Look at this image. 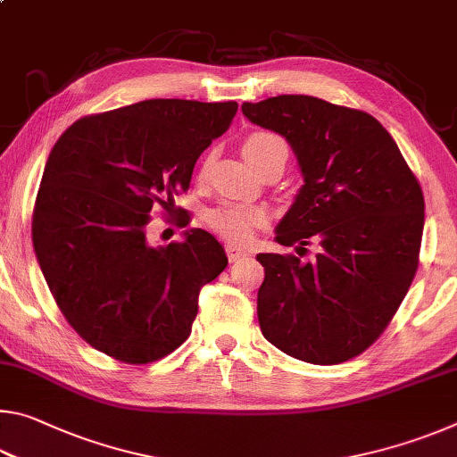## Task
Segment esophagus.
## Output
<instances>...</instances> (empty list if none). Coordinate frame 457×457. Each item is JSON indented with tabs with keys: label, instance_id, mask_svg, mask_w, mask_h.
Masks as SVG:
<instances>
[{
	"label": "esophagus",
	"instance_id": "esophagus-1",
	"mask_svg": "<svg viewBox=\"0 0 457 457\" xmlns=\"http://www.w3.org/2000/svg\"><path fill=\"white\" fill-rule=\"evenodd\" d=\"M226 253H228V260L229 262H237V260H242L247 252L244 250L242 245H237L234 242H228L226 244Z\"/></svg>",
	"mask_w": 457,
	"mask_h": 457
}]
</instances>
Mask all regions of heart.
Returning <instances> with one entry per match:
<instances>
[{
	"label": "heart",
	"instance_id": "1",
	"mask_svg": "<svg viewBox=\"0 0 457 457\" xmlns=\"http://www.w3.org/2000/svg\"><path fill=\"white\" fill-rule=\"evenodd\" d=\"M242 151L247 163L253 167H258L262 161L274 153L288 154L284 138L274 133H252L244 141ZM207 169H210V157L204 161L199 173L205 175ZM205 221L215 234L228 239H236V242H247L253 236V231L266 221V212L256 205L239 204V201H226V204L207 212Z\"/></svg>",
	"mask_w": 457,
	"mask_h": 457
}]
</instances>
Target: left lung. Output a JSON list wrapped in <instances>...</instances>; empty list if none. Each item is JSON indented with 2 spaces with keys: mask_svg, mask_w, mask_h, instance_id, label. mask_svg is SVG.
<instances>
[{
  "mask_svg": "<svg viewBox=\"0 0 457 457\" xmlns=\"http://www.w3.org/2000/svg\"><path fill=\"white\" fill-rule=\"evenodd\" d=\"M247 120L282 135L304 185L276 228L316 260L258 253L262 335L312 365L357 357L385 330L417 272L423 193L375 117L306 95L244 103Z\"/></svg>",
  "mask_w": 457,
  "mask_h": 457,
  "instance_id": "left-lung-1",
  "label": "left lung"
}]
</instances>
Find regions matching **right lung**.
<instances>
[{
  "instance_id": "obj_1",
  "label": "right lung",
  "mask_w": 457,
  "mask_h": 457,
  "mask_svg": "<svg viewBox=\"0 0 457 457\" xmlns=\"http://www.w3.org/2000/svg\"><path fill=\"white\" fill-rule=\"evenodd\" d=\"M236 112L237 103L151 98L76 120L54 145L34 250L62 314L96 351L145 365L189 337L199 292L228 256L204 229L153 245L146 226L157 204L173 212L199 154Z\"/></svg>"
}]
</instances>
